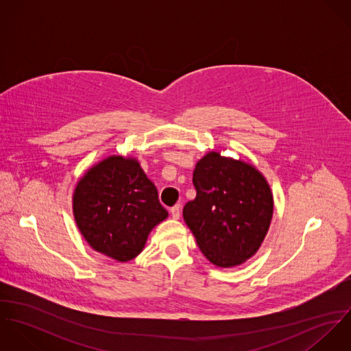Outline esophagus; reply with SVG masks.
I'll return each mask as SVG.
<instances>
[{"instance_id": "obj_1", "label": "esophagus", "mask_w": 351, "mask_h": 351, "mask_svg": "<svg viewBox=\"0 0 351 351\" xmlns=\"http://www.w3.org/2000/svg\"><path fill=\"white\" fill-rule=\"evenodd\" d=\"M170 213H171V217L174 220H178L180 216H181V206L180 205H174L171 209H170Z\"/></svg>"}]
</instances>
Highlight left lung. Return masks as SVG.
<instances>
[{
	"label": "left lung",
	"instance_id": "left-lung-1",
	"mask_svg": "<svg viewBox=\"0 0 351 351\" xmlns=\"http://www.w3.org/2000/svg\"><path fill=\"white\" fill-rule=\"evenodd\" d=\"M197 191L182 215L205 258L235 267L259 250L271 223L274 200L265 176L249 162L206 152L193 171Z\"/></svg>",
	"mask_w": 351,
	"mask_h": 351
}]
</instances>
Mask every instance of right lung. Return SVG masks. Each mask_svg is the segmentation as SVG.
Returning a JSON list of instances; mask_svg holds the SVG:
<instances>
[{
	"label": "right lung",
	"instance_id": "add662e5",
	"mask_svg": "<svg viewBox=\"0 0 351 351\" xmlns=\"http://www.w3.org/2000/svg\"><path fill=\"white\" fill-rule=\"evenodd\" d=\"M73 215L88 245L119 262L136 258L152 228L169 216L139 160L123 155L85 171L73 192Z\"/></svg>",
	"mask_w": 351,
	"mask_h": 351
}]
</instances>
